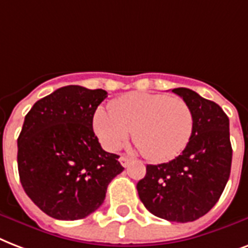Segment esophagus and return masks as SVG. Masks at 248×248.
<instances>
[{
    "mask_svg": "<svg viewBox=\"0 0 248 248\" xmlns=\"http://www.w3.org/2000/svg\"><path fill=\"white\" fill-rule=\"evenodd\" d=\"M119 162H120V164H122L123 167H128V164L130 163V159L128 158V156H125V155H122V156L119 158Z\"/></svg>",
    "mask_w": 248,
    "mask_h": 248,
    "instance_id": "obj_1",
    "label": "esophagus"
}]
</instances>
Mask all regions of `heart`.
Here are the masks:
<instances>
[{
    "label": "heart",
    "instance_id": "obj_1",
    "mask_svg": "<svg viewBox=\"0 0 248 248\" xmlns=\"http://www.w3.org/2000/svg\"><path fill=\"white\" fill-rule=\"evenodd\" d=\"M98 140L108 151L120 149L133 130L134 143L153 162H168L181 154L194 129V115L182 98L132 92L99 107L93 118Z\"/></svg>",
    "mask_w": 248,
    "mask_h": 248
}]
</instances>
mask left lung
Here are the masks:
<instances>
[{
  "label": "left lung",
  "instance_id": "left-lung-1",
  "mask_svg": "<svg viewBox=\"0 0 248 248\" xmlns=\"http://www.w3.org/2000/svg\"><path fill=\"white\" fill-rule=\"evenodd\" d=\"M172 92L193 110V134L177 158L146 167L137 191L155 216L174 222L195 221L217 203L229 180L233 155L229 118L217 103L194 90L176 88Z\"/></svg>",
  "mask_w": 248,
  "mask_h": 248
}]
</instances>
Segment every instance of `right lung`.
<instances>
[{
  "instance_id": "1",
  "label": "right lung",
  "mask_w": 248,
  "mask_h": 248,
  "mask_svg": "<svg viewBox=\"0 0 248 248\" xmlns=\"http://www.w3.org/2000/svg\"><path fill=\"white\" fill-rule=\"evenodd\" d=\"M103 89L68 85L34 103L18 137V170L26 194L57 220H80L98 210L107 186L123 172L93 132Z\"/></svg>"
}]
</instances>
